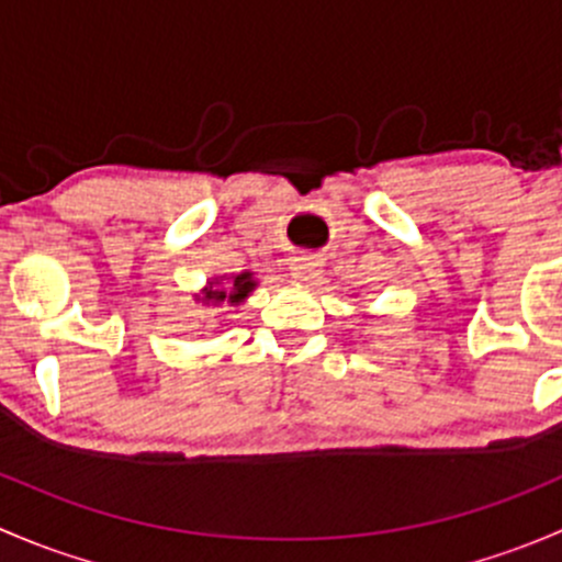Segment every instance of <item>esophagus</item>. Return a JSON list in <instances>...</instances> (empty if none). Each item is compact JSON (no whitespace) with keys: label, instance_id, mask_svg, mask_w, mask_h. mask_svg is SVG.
Segmentation results:
<instances>
[{"label":"esophagus","instance_id":"1","mask_svg":"<svg viewBox=\"0 0 562 562\" xmlns=\"http://www.w3.org/2000/svg\"><path fill=\"white\" fill-rule=\"evenodd\" d=\"M317 258L313 255H296V258L291 260V274L296 277V280H310V277L317 271Z\"/></svg>","mask_w":562,"mask_h":562}]
</instances>
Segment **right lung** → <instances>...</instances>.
Returning a JSON list of instances; mask_svg holds the SVG:
<instances>
[{"mask_svg":"<svg viewBox=\"0 0 562 562\" xmlns=\"http://www.w3.org/2000/svg\"><path fill=\"white\" fill-rule=\"evenodd\" d=\"M255 285H258V282L252 280V274H249V271H241V274L231 277L228 285H223L220 280L209 282V285L203 288V296L195 299L206 304V307H223V304H231V307H234V304L245 302L249 293L255 291Z\"/></svg>","mask_w":562,"mask_h":562,"instance_id":"obj_1","label":"right lung"}]
</instances>
